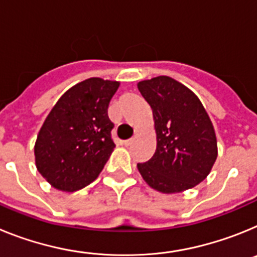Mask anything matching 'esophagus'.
I'll return each mask as SVG.
<instances>
[{
  "label": "esophagus",
  "mask_w": 257,
  "mask_h": 257,
  "mask_svg": "<svg viewBox=\"0 0 257 257\" xmlns=\"http://www.w3.org/2000/svg\"><path fill=\"white\" fill-rule=\"evenodd\" d=\"M134 139H127V140H123V144L126 145V147H130L131 144H133Z\"/></svg>",
  "instance_id": "34e87169"
}]
</instances>
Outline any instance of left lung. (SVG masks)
Instances as JSON below:
<instances>
[{"instance_id": "1", "label": "left lung", "mask_w": 257, "mask_h": 257, "mask_svg": "<svg viewBox=\"0 0 257 257\" xmlns=\"http://www.w3.org/2000/svg\"><path fill=\"white\" fill-rule=\"evenodd\" d=\"M153 110L157 149L138 163L143 179L162 193H179L205 180L217 157L212 122L189 88L166 76L138 83Z\"/></svg>"}]
</instances>
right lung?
<instances>
[{
    "instance_id": "add662e5",
    "label": "right lung",
    "mask_w": 257,
    "mask_h": 257,
    "mask_svg": "<svg viewBox=\"0 0 257 257\" xmlns=\"http://www.w3.org/2000/svg\"><path fill=\"white\" fill-rule=\"evenodd\" d=\"M119 82L88 78L69 88L45 119L36 166L52 187L76 192L95 180L115 145L108 105Z\"/></svg>"
}]
</instances>
